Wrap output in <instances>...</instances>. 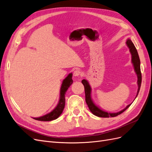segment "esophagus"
Masks as SVG:
<instances>
[{
	"mask_svg": "<svg viewBox=\"0 0 152 152\" xmlns=\"http://www.w3.org/2000/svg\"><path fill=\"white\" fill-rule=\"evenodd\" d=\"M81 75H82V72L79 70H76L75 71H74V72H73V75L75 77L81 76Z\"/></svg>",
	"mask_w": 152,
	"mask_h": 152,
	"instance_id": "obj_1",
	"label": "esophagus"
}]
</instances>
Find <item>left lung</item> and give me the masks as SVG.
Here are the masks:
<instances>
[{
    "mask_svg": "<svg viewBox=\"0 0 152 152\" xmlns=\"http://www.w3.org/2000/svg\"><path fill=\"white\" fill-rule=\"evenodd\" d=\"M126 44L127 46L129 47L130 49V52L132 55V62L134 65V70L136 72V74L137 75V84H138V89H137V95L138 94L139 91L140 89V87L141 84V80H142V77H141V68H140V59L139 58L138 53H137V50L134 46V44L132 42V41L130 39H128L126 42ZM82 83L83 84L84 86V90H85V94H86V103L88 106V107L90 110V111L93 113L94 115L98 116L99 117H104V118H108V117H116L118 115L121 114L123 113L125 110H126L129 107H130L131 104L127 105V107L124 108V110H121V112H118L117 113H108L107 112H104V110H102L100 109L98 107H97L93 102L91 98V87L86 80L84 79L82 80Z\"/></svg>",
    "mask_w": 152,
    "mask_h": 152,
    "instance_id": "8db88e82",
    "label": "left lung"
}]
</instances>
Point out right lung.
Segmentation results:
<instances>
[{
    "label": "right lung",
    "mask_w": 152,
    "mask_h": 152,
    "mask_svg": "<svg viewBox=\"0 0 152 152\" xmlns=\"http://www.w3.org/2000/svg\"><path fill=\"white\" fill-rule=\"evenodd\" d=\"M72 77V73H70L66 79L63 80L60 91V99H59V103L56 106V107L50 113L45 115L42 117L34 118V119L39 121H50L55 120V119H56L59 117V115L62 113L64 108H65L66 92L69 88V87L73 83V80Z\"/></svg>",
    "instance_id": "right-lung-1"
}]
</instances>
